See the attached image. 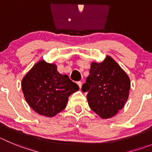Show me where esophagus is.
I'll list each match as a JSON object with an SVG mask.
<instances>
[{"instance_id":"obj_1","label":"esophagus","mask_w":152,"mask_h":152,"mask_svg":"<svg viewBox=\"0 0 152 152\" xmlns=\"http://www.w3.org/2000/svg\"><path fill=\"white\" fill-rule=\"evenodd\" d=\"M77 84H78V86H79V88H82V82H80V81H79V82H77Z\"/></svg>"}]
</instances>
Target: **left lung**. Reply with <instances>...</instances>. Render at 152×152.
<instances>
[{
	"mask_svg": "<svg viewBox=\"0 0 152 152\" xmlns=\"http://www.w3.org/2000/svg\"><path fill=\"white\" fill-rule=\"evenodd\" d=\"M130 88L128 76L110 56L91 65L90 75L82 90L88 92L90 108L103 118L117 114L127 101Z\"/></svg>",
	"mask_w": 152,
	"mask_h": 152,
	"instance_id": "1",
	"label": "left lung"
}]
</instances>
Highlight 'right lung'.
Wrapping results in <instances>:
<instances>
[{
  "label": "right lung",
  "instance_id": "1",
  "mask_svg": "<svg viewBox=\"0 0 152 152\" xmlns=\"http://www.w3.org/2000/svg\"><path fill=\"white\" fill-rule=\"evenodd\" d=\"M22 88L31 108L38 114L52 117L64 110L68 97L79 88L67 75L60 74L55 64L41 61L22 79Z\"/></svg>",
  "mask_w": 152,
  "mask_h": 152
}]
</instances>
